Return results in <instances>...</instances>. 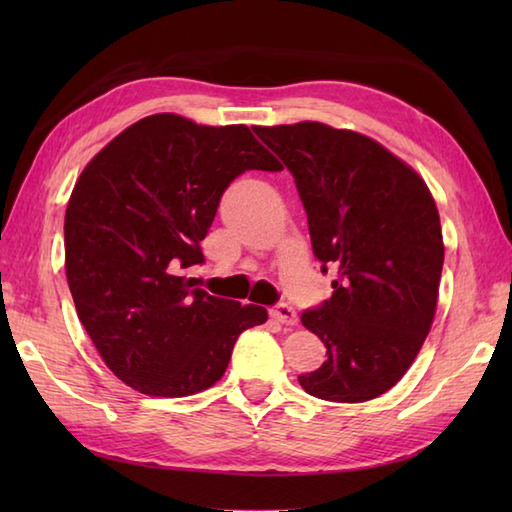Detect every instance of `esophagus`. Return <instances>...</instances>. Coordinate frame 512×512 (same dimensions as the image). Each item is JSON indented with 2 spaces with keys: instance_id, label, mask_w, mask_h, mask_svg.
<instances>
[{
  "instance_id": "34e87169",
  "label": "esophagus",
  "mask_w": 512,
  "mask_h": 512,
  "mask_svg": "<svg viewBox=\"0 0 512 512\" xmlns=\"http://www.w3.org/2000/svg\"><path fill=\"white\" fill-rule=\"evenodd\" d=\"M270 317L284 325H297V321H299L295 308L288 306V303H277V306L270 310Z\"/></svg>"
}]
</instances>
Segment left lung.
Listing matches in <instances>:
<instances>
[{
	"label": "left lung",
	"instance_id": "8db88e82",
	"mask_svg": "<svg viewBox=\"0 0 512 512\" xmlns=\"http://www.w3.org/2000/svg\"><path fill=\"white\" fill-rule=\"evenodd\" d=\"M295 178L332 297L301 314L328 361L299 376L310 396L365 402L394 387L431 330L444 264L427 184L376 140L323 123L255 127Z\"/></svg>",
	"mask_w": 512,
	"mask_h": 512
}]
</instances>
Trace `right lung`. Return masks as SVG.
<instances>
[{
	"label": "right lung",
	"mask_w": 512,
	"mask_h": 512,
	"mask_svg": "<svg viewBox=\"0 0 512 512\" xmlns=\"http://www.w3.org/2000/svg\"><path fill=\"white\" fill-rule=\"evenodd\" d=\"M281 171L246 125L154 114L83 169L65 209V277L105 365L140 394L180 398L215 385L262 306L211 297L187 268L204 262L222 193L244 171Z\"/></svg>",
	"instance_id": "obj_1"
}]
</instances>
